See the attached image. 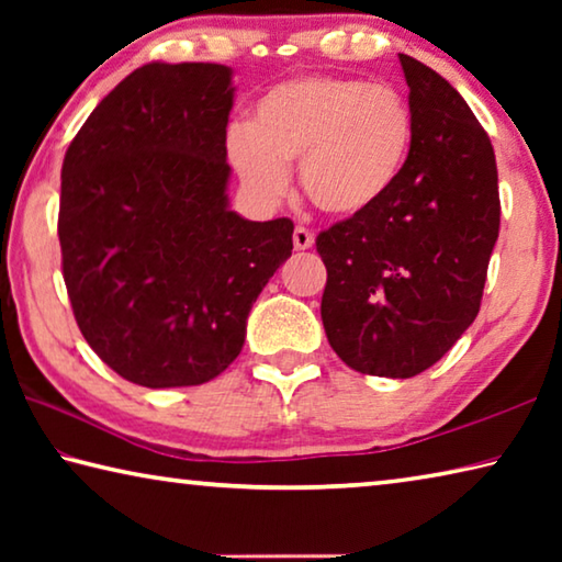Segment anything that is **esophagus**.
Segmentation results:
<instances>
[{
    "label": "esophagus",
    "mask_w": 562,
    "mask_h": 562,
    "mask_svg": "<svg viewBox=\"0 0 562 562\" xmlns=\"http://www.w3.org/2000/svg\"><path fill=\"white\" fill-rule=\"evenodd\" d=\"M292 240H294V250H310V247L315 245V235H312V231H307L304 225H297L292 233Z\"/></svg>",
    "instance_id": "obj_1"
}]
</instances>
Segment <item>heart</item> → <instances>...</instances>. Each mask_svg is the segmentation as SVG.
<instances>
[{
  "label": "heart",
  "instance_id": "heart-1",
  "mask_svg": "<svg viewBox=\"0 0 562 562\" xmlns=\"http://www.w3.org/2000/svg\"><path fill=\"white\" fill-rule=\"evenodd\" d=\"M412 140V109L394 87L302 74L262 93L250 126L227 136V158L260 203H278L290 166L300 164V183L319 211L359 217L392 193Z\"/></svg>",
  "mask_w": 562,
  "mask_h": 562
}]
</instances>
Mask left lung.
Wrapping results in <instances>:
<instances>
[{
    "label": "left lung",
    "instance_id": "left-lung-1",
    "mask_svg": "<svg viewBox=\"0 0 562 562\" xmlns=\"http://www.w3.org/2000/svg\"><path fill=\"white\" fill-rule=\"evenodd\" d=\"M414 140L374 211L317 235L327 268L322 325L361 374L408 379L436 364L481 310L498 240V170L488 133L443 76L398 54Z\"/></svg>",
    "mask_w": 562,
    "mask_h": 562
}]
</instances>
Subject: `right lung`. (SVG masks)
<instances>
[{
    "label": "right lung",
    "mask_w": 562,
    "mask_h": 562,
    "mask_svg": "<svg viewBox=\"0 0 562 562\" xmlns=\"http://www.w3.org/2000/svg\"><path fill=\"white\" fill-rule=\"evenodd\" d=\"M223 64H146L76 133L61 166L59 243L71 310L101 361L148 389L215 379L292 255L290 217L227 207Z\"/></svg>",
    "instance_id": "obj_1"
}]
</instances>
